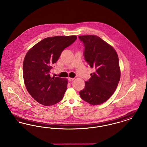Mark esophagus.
<instances>
[{
	"mask_svg": "<svg viewBox=\"0 0 147 147\" xmlns=\"http://www.w3.org/2000/svg\"><path fill=\"white\" fill-rule=\"evenodd\" d=\"M74 79V78H68V80L70 82V81H72Z\"/></svg>",
	"mask_w": 147,
	"mask_h": 147,
	"instance_id": "obj_1",
	"label": "esophagus"
}]
</instances>
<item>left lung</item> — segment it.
Returning <instances> with one entry per match:
<instances>
[{"label":"left lung","mask_w":147,"mask_h":147,"mask_svg":"<svg viewBox=\"0 0 147 147\" xmlns=\"http://www.w3.org/2000/svg\"><path fill=\"white\" fill-rule=\"evenodd\" d=\"M78 37L84 43L85 61L95 69L79 94L90 104L100 105L110 98L117 87L121 76L118 55L111 46L97 36Z\"/></svg>","instance_id":"left-lung-1"}]
</instances>
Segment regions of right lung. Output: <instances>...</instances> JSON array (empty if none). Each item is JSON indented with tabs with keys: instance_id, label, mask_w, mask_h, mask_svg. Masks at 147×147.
I'll list each match as a JSON object with an SVG mask.
<instances>
[{
	"instance_id": "right-lung-1",
	"label": "right lung",
	"mask_w": 147,
	"mask_h": 147,
	"mask_svg": "<svg viewBox=\"0 0 147 147\" xmlns=\"http://www.w3.org/2000/svg\"><path fill=\"white\" fill-rule=\"evenodd\" d=\"M76 36L44 38L28 52L23 63L25 85L31 96L45 106L61 101L67 88V79L51 77L50 73L64 49L76 41Z\"/></svg>"
}]
</instances>
